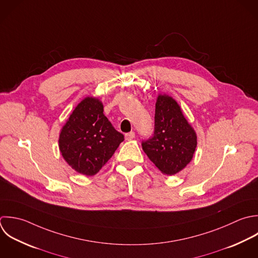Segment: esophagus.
I'll return each instance as SVG.
<instances>
[{
	"instance_id": "esophagus-1",
	"label": "esophagus",
	"mask_w": 258,
	"mask_h": 258,
	"mask_svg": "<svg viewBox=\"0 0 258 258\" xmlns=\"http://www.w3.org/2000/svg\"><path fill=\"white\" fill-rule=\"evenodd\" d=\"M135 137H136V134H135L134 132H131V133L125 134V140H126V141H131V140L135 139Z\"/></svg>"
}]
</instances>
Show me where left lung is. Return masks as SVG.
<instances>
[{"label":"left lung","mask_w":258,"mask_h":258,"mask_svg":"<svg viewBox=\"0 0 258 258\" xmlns=\"http://www.w3.org/2000/svg\"><path fill=\"white\" fill-rule=\"evenodd\" d=\"M144 152L165 175L182 171L193 159L197 135L183 114L178 102L159 94L155 111V132L142 143Z\"/></svg>","instance_id":"left-lung-1"}]
</instances>
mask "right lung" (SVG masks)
<instances>
[{"label": "right lung", "instance_id": "1", "mask_svg": "<svg viewBox=\"0 0 258 258\" xmlns=\"http://www.w3.org/2000/svg\"><path fill=\"white\" fill-rule=\"evenodd\" d=\"M123 140V135L103 114L102 102L88 96L77 104L63 125L59 150L73 170L93 176L107 163Z\"/></svg>", "mask_w": 258, "mask_h": 258}]
</instances>
